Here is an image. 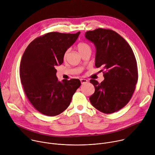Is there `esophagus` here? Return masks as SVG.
<instances>
[{
  "label": "esophagus",
  "mask_w": 155,
  "mask_h": 155,
  "mask_svg": "<svg viewBox=\"0 0 155 155\" xmlns=\"http://www.w3.org/2000/svg\"><path fill=\"white\" fill-rule=\"evenodd\" d=\"M80 81H81V84H84V83H86L87 82V80H86V79L81 78V79H80Z\"/></svg>",
  "instance_id": "obj_1"
}]
</instances>
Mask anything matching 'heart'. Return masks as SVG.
I'll return each instance as SVG.
<instances>
[{"label":"heart","mask_w":155,"mask_h":155,"mask_svg":"<svg viewBox=\"0 0 155 155\" xmlns=\"http://www.w3.org/2000/svg\"><path fill=\"white\" fill-rule=\"evenodd\" d=\"M77 47V49H78V51L80 52V54H82L83 53L87 51H91V46L87 43H86V42H80V43H78ZM68 52H69V51L67 50L64 53V59H65L66 58H67L68 54Z\"/></svg>","instance_id":"obj_1"}]
</instances>
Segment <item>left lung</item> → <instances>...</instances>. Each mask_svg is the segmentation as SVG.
Returning <instances> with one entry per match:
<instances>
[{
  "label": "left lung",
  "mask_w": 155,
  "mask_h": 155,
  "mask_svg": "<svg viewBox=\"0 0 155 155\" xmlns=\"http://www.w3.org/2000/svg\"><path fill=\"white\" fill-rule=\"evenodd\" d=\"M85 37L96 47V67L102 68L101 71L105 70L104 80L101 83L90 80L95 87L90 102L102 113L117 112L130 101L138 80L133 51L121 35L110 29L87 31Z\"/></svg>",
  "instance_id": "left-lung-1"
}]
</instances>
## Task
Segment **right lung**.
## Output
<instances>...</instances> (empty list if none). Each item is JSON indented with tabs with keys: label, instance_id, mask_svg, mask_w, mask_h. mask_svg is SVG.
Masks as SVG:
<instances>
[{
	"label": "right lung",
	"instance_id": "1",
	"mask_svg": "<svg viewBox=\"0 0 155 155\" xmlns=\"http://www.w3.org/2000/svg\"><path fill=\"white\" fill-rule=\"evenodd\" d=\"M80 34L47 33L31 41L22 56L21 84L31 104L43 115L53 117L63 112L81 85L78 79L61 82L56 75V66L62 64L64 53Z\"/></svg>",
	"mask_w": 155,
	"mask_h": 155
}]
</instances>
